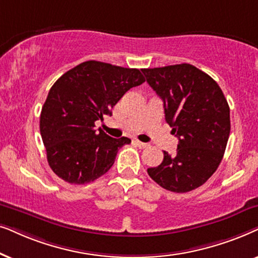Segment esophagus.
I'll return each mask as SVG.
<instances>
[{"mask_svg":"<svg viewBox=\"0 0 258 258\" xmlns=\"http://www.w3.org/2000/svg\"><path fill=\"white\" fill-rule=\"evenodd\" d=\"M135 144L137 146L139 147V149H146V147H149L150 145L149 144H146V143H142V142H139V140H135Z\"/></svg>","mask_w":258,"mask_h":258,"instance_id":"34e87169","label":"esophagus"}]
</instances>
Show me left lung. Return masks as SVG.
<instances>
[{"instance_id": "obj_1", "label": "left lung", "mask_w": 258, "mask_h": 258, "mask_svg": "<svg viewBox=\"0 0 258 258\" xmlns=\"http://www.w3.org/2000/svg\"><path fill=\"white\" fill-rule=\"evenodd\" d=\"M142 71L163 100L165 120L179 140L176 153L164 151L161 164L147 173L165 190H195L216 172L224 156L230 135L228 101L217 82L190 63Z\"/></svg>"}]
</instances>
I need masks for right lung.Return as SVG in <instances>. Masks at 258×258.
Listing matches in <instances>:
<instances>
[{"label":"right lung","instance_id":"add662e5","mask_svg":"<svg viewBox=\"0 0 258 258\" xmlns=\"http://www.w3.org/2000/svg\"><path fill=\"white\" fill-rule=\"evenodd\" d=\"M144 81L137 68L94 60L57 79L40 115L48 164L57 177L71 184H87L111 169L118 150L131 139H115L101 128L97 131L95 121L111 116L122 95Z\"/></svg>","mask_w":258,"mask_h":258}]
</instances>
